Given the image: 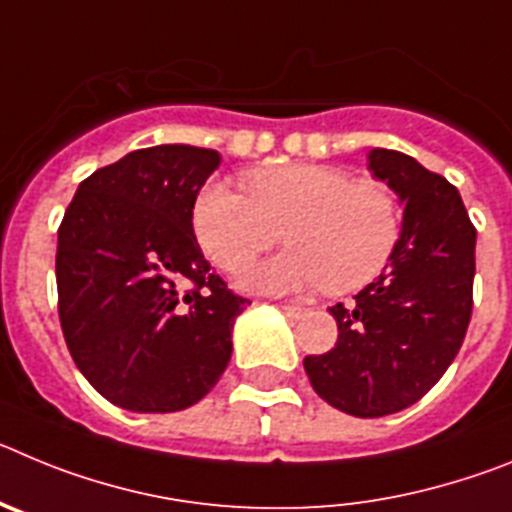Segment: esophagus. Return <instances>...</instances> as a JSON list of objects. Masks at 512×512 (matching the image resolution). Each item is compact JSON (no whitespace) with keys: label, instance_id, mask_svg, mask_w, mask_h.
<instances>
[{"label":"esophagus","instance_id":"obj_1","mask_svg":"<svg viewBox=\"0 0 512 512\" xmlns=\"http://www.w3.org/2000/svg\"><path fill=\"white\" fill-rule=\"evenodd\" d=\"M282 312L287 315V318H302L307 310H305V307H300V305H282Z\"/></svg>","mask_w":512,"mask_h":512}]
</instances>
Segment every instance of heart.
I'll use <instances>...</instances> for the list:
<instances>
[{
  "mask_svg": "<svg viewBox=\"0 0 512 512\" xmlns=\"http://www.w3.org/2000/svg\"><path fill=\"white\" fill-rule=\"evenodd\" d=\"M251 197L223 182L197 192L192 228L215 266L241 274L282 238L292 243L248 277L259 292L284 295L323 287L346 295L387 269L402 238L395 192L320 164L253 171Z\"/></svg>",
  "mask_w": 512,
  "mask_h": 512,
  "instance_id": "obj_1",
  "label": "heart"
}]
</instances>
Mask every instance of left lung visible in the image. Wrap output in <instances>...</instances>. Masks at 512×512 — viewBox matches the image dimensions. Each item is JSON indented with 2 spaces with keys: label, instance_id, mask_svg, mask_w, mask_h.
I'll use <instances>...</instances> for the list:
<instances>
[{
  "label": "left lung",
  "instance_id": "1",
  "mask_svg": "<svg viewBox=\"0 0 512 512\" xmlns=\"http://www.w3.org/2000/svg\"><path fill=\"white\" fill-rule=\"evenodd\" d=\"M369 169L405 202L387 269L354 302L330 307L336 346L305 356L312 390L356 418L418 402L459 354L472 320L477 228L454 184L400 151L374 148Z\"/></svg>",
  "mask_w": 512,
  "mask_h": 512
}]
</instances>
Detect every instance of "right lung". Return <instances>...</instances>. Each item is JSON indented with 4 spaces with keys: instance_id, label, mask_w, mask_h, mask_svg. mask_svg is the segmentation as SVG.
<instances>
[{
    "instance_id": "obj_1",
    "label": "right lung",
    "mask_w": 512,
    "mask_h": 512,
    "mask_svg": "<svg viewBox=\"0 0 512 512\" xmlns=\"http://www.w3.org/2000/svg\"><path fill=\"white\" fill-rule=\"evenodd\" d=\"M220 156L153 146L94 171L58 228V318L71 359L135 413L200 402L230 361L246 297L212 274L192 205Z\"/></svg>"
}]
</instances>
